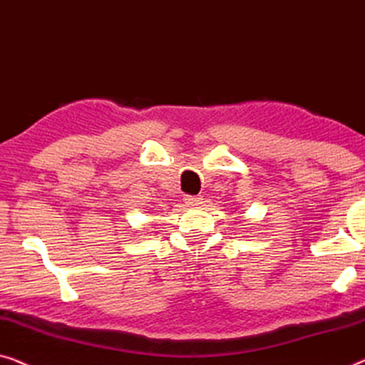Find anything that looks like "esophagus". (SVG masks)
Returning a JSON list of instances; mask_svg holds the SVG:
<instances>
[{
  "label": "esophagus",
  "mask_w": 365,
  "mask_h": 365,
  "mask_svg": "<svg viewBox=\"0 0 365 365\" xmlns=\"http://www.w3.org/2000/svg\"><path fill=\"white\" fill-rule=\"evenodd\" d=\"M202 197H193V195H185L183 202L188 205V207H200L202 205Z\"/></svg>",
  "instance_id": "obj_1"
}]
</instances>
